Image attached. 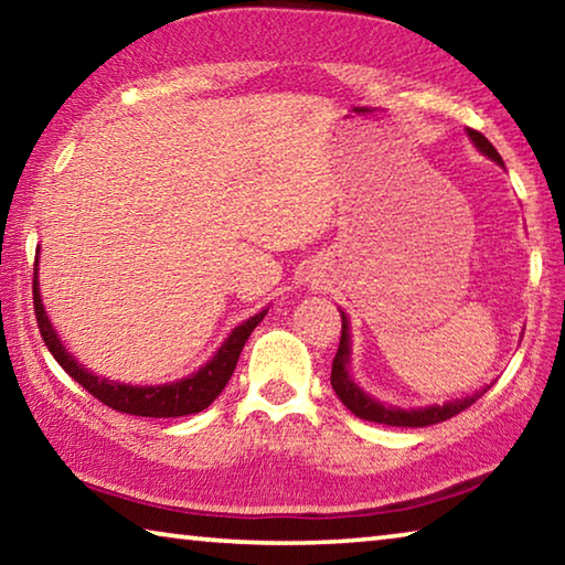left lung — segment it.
I'll list each match as a JSON object with an SVG mask.
<instances>
[{"instance_id":"1","label":"left lung","mask_w":565,"mask_h":565,"mask_svg":"<svg viewBox=\"0 0 565 565\" xmlns=\"http://www.w3.org/2000/svg\"><path fill=\"white\" fill-rule=\"evenodd\" d=\"M468 137H471V141L476 145V149L481 151V154L493 159L495 164H503L501 154L493 149L491 141L486 139L481 131L468 129ZM349 363H351V333H349L347 313L341 311V341H339L337 356H333V363H331V386H333V391H337V396L341 398V404L347 406L353 416H359L363 420H374V424L404 426V428H424V426L441 424V420L461 414L463 408L476 404V398H481V394L486 391L483 388L473 396L448 401V404H444V406H426V408L384 406L381 401L371 398L366 391H361L356 384H353V379L349 376Z\"/></svg>"}]
</instances>
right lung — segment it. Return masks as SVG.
Instances as JSON below:
<instances>
[{"instance_id":"add662e5","label":"right lung","mask_w":565,"mask_h":565,"mask_svg":"<svg viewBox=\"0 0 565 565\" xmlns=\"http://www.w3.org/2000/svg\"><path fill=\"white\" fill-rule=\"evenodd\" d=\"M40 254V252H36ZM36 266L40 262H34V284H32V294H34V313H36V327H40L42 339L46 343V349L52 351V356L56 363L70 374L76 384H82V388H87L94 398H99L104 406H109L119 414H129V416H147V418H177V416H189V414H199L206 406H212V401L222 394L224 386L232 379L236 361L242 356V349L246 339L252 337V331L259 327V321L266 317V309L256 313V317L246 319L244 323L228 333V339L218 347L212 361H206L196 374H191L181 381H174V384H161V386H129V384H119V381H109L94 374V371L84 369L79 361H76L70 351H66L64 343L56 337V331L52 327L50 317H46L42 296H40V276H36Z\"/></svg>"}]
</instances>
